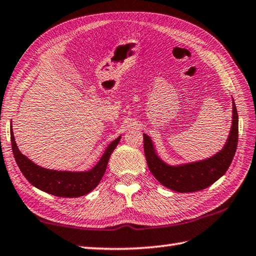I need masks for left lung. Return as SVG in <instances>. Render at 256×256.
<instances>
[{
  "mask_svg": "<svg viewBox=\"0 0 256 256\" xmlns=\"http://www.w3.org/2000/svg\"><path fill=\"white\" fill-rule=\"evenodd\" d=\"M232 126L223 148L213 156L201 161L170 165L158 156L155 145L148 134H143L144 153L148 166L158 181L172 191L196 192L208 188L223 176L232 163L238 140V115L233 100Z\"/></svg>",
  "mask_w": 256,
  "mask_h": 256,
  "instance_id": "left-lung-1",
  "label": "left lung"
}]
</instances>
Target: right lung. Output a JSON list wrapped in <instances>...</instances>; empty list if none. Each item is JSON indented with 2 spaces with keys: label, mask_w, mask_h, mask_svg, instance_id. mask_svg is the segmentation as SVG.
I'll list each match as a JSON object with an SVG mask.
<instances>
[{
  "label": "right lung",
  "mask_w": 256,
  "mask_h": 256,
  "mask_svg": "<svg viewBox=\"0 0 256 256\" xmlns=\"http://www.w3.org/2000/svg\"><path fill=\"white\" fill-rule=\"evenodd\" d=\"M120 140H121V135L108 145L100 161L88 171H56V170L40 166L20 152L16 142H15L11 124L13 155L25 178L33 186L38 188L41 191L60 198H78L93 191L102 180L108 166V158L114 148H116Z\"/></svg>",
  "instance_id": "add662e5"
}]
</instances>
